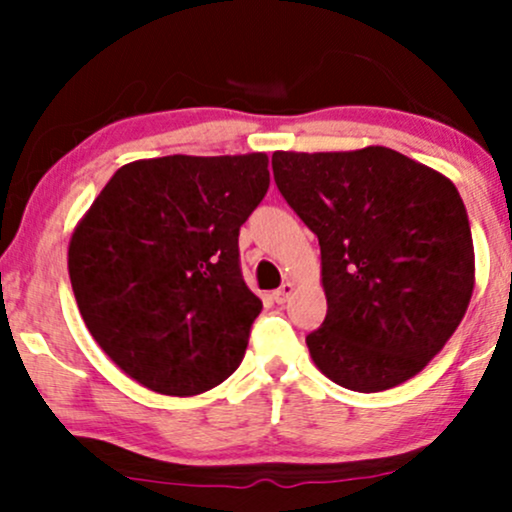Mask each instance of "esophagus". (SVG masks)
Segmentation results:
<instances>
[{
	"label": "esophagus",
	"mask_w": 512,
	"mask_h": 512,
	"mask_svg": "<svg viewBox=\"0 0 512 512\" xmlns=\"http://www.w3.org/2000/svg\"><path fill=\"white\" fill-rule=\"evenodd\" d=\"M291 293H293V284H291V281H286V284H281L279 286V289H276L274 293H272V298H274V301L276 303H286V301H289V296H291Z\"/></svg>",
	"instance_id": "34e87169"
}]
</instances>
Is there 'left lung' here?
<instances>
[{"instance_id":"left-lung-1","label":"left lung","mask_w":512,"mask_h":512,"mask_svg":"<svg viewBox=\"0 0 512 512\" xmlns=\"http://www.w3.org/2000/svg\"><path fill=\"white\" fill-rule=\"evenodd\" d=\"M272 170L320 243L327 315L305 337L315 366L354 392L409 380L472 298L474 245L457 187L385 146L276 151Z\"/></svg>"}]
</instances>
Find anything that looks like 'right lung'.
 I'll return each mask as SVG.
<instances>
[{
	"mask_svg": "<svg viewBox=\"0 0 512 512\" xmlns=\"http://www.w3.org/2000/svg\"><path fill=\"white\" fill-rule=\"evenodd\" d=\"M269 158L163 156L115 170L69 243L88 332L129 378L199 395L243 361L262 301L240 272V226Z\"/></svg>",
	"mask_w": 512,
	"mask_h": 512,
	"instance_id": "add662e5",
	"label": "right lung"
}]
</instances>
